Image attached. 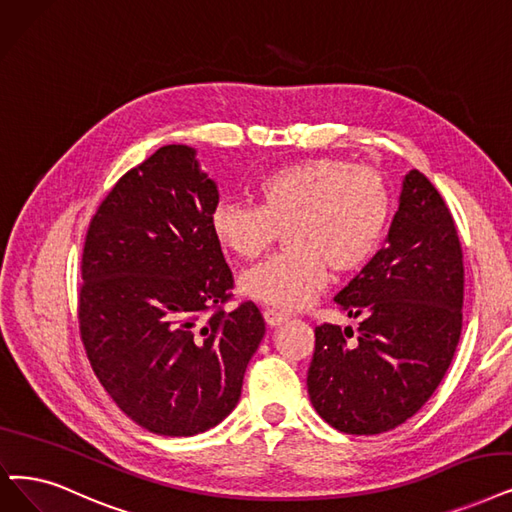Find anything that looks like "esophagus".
<instances>
[{
	"label": "esophagus",
	"mask_w": 512,
	"mask_h": 512,
	"mask_svg": "<svg viewBox=\"0 0 512 512\" xmlns=\"http://www.w3.org/2000/svg\"><path fill=\"white\" fill-rule=\"evenodd\" d=\"M262 315H264V321H267L269 327H277V325H281V323H285V321L290 319L288 315L279 313V311H275V309H264Z\"/></svg>",
	"instance_id": "34e87169"
}]
</instances>
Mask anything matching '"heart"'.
<instances>
[{"mask_svg": "<svg viewBox=\"0 0 512 512\" xmlns=\"http://www.w3.org/2000/svg\"><path fill=\"white\" fill-rule=\"evenodd\" d=\"M258 203L224 199L210 216L214 239L241 260L267 252L285 231L290 250L245 271L241 292L296 311L309 304L334 273H353L384 235L391 195L384 178L340 157H313L264 176Z\"/></svg>", "mask_w": 512, "mask_h": 512, "instance_id": "1", "label": "heart"}]
</instances>
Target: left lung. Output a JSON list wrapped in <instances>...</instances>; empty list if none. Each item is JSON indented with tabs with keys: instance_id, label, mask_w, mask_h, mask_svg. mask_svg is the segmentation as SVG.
<instances>
[{
	"instance_id": "obj_1",
	"label": "left lung",
	"mask_w": 512,
	"mask_h": 512,
	"mask_svg": "<svg viewBox=\"0 0 512 512\" xmlns=\"http://www.w3.org/2000/svg\"><path fill=\"white\" fill-rule=\"evenodd\" d=\"M384 243L334 298L361 319L357 340H346L349 327L319 325L306 376L317 414L349 435L386 433L412 418L443 380L462 330L456 224L418 170L403 176Z\"/></svg>"
}]
</instances>
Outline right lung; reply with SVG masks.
<instances>
[{"instance_id": "obj_1", "label": "right lung", "mask_w": 512, "mask_h": 512, "mask_svg": "<svg viewBox=\"0 0 512 512\" xmlns=\"http://www.w3.org/2000/svg\"><path fill=\"white\" fill-rule=\"evenodd\" d=\"M218 185L187 145L157 149L94 214L81 258L79 330L105 391L155 435L227 418L264 336L254 302L220 309L231 269L210 229ZM219 311L206 323L200 313Z\"/></svg>"}]
</instances>
